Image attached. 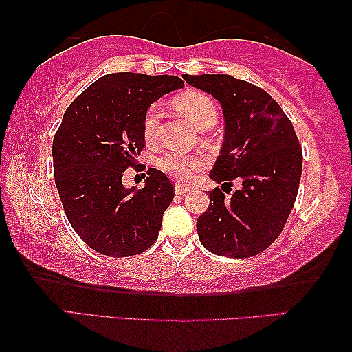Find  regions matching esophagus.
Listing matches in <instances>:
<instances>
[{
	"label": "esophagus",
	"mask_w": 352,
	"mask_h": 352,
	"mask_svg": "<svg viewBox=\"0 0 352 352\" xmlns=\"http://www.w3.org/2000/svg\"><path fill=\"white\" fill-rule=\"evenodd\" d=\"M190 192V188L181 186V184H176V195H186Z\"/></svg>",
	"instance_id": "esophagus-1"
}]
</instances>
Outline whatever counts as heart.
<instances>
[{
	"mask_svg": "<svg viewBox=\"0 0 352 352\" xmlns=\"http://www.w3.org/2000/svg\"><path fill=\"white\" fill-rule=\"evenodd\" d=\"M173 106L199 129L210 128L217 122L218 109L215 101L209 95L201 94V91H184V94L177 95L173 100ZM160 118H162V109L157 104L149 106L145 112V117H143V135H145L146 140H153L157 135ZM155 165L160 171L166 173L168 176L186 182L190 179L195 170L203 168L206 165V157L203 154L168 153L157 159Z\"/></svg>",
	"mask_w": 352,
	"mask_h": 352,
	"instance_id": "heart-1",
	"label": "heart"
}]
</instances>
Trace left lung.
Here are the masks:
<instances>
[{
	"instance_id": "1",
	"label": "left lung",
	"mask_w": 352,
	"mask_h": 352,
	"mask_svg": "<svg viewBox=\"0 0 352 352\" xmlns=\"http://www.w3.org/2000/svg\"><path fill=\"white\" fill-rule=\"evenodd\" d=\"M182 78L223 107L226 131L210 179L241 181L230 198L218 187L210 192L212 204L197 221L201 243L217 256H256L279 237L296 201L302 171L296 132L272 95L254 84L230 74Z\"/></svg>"
}]
</instances>
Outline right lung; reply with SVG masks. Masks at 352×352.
Listing matches in <instances>:
<instances>
[{
  "instance_id": "obj_1",
  "label": "right lung",
  "mask_w": 352,
  "mask_h": 352,
  "mask_svg": "<svg viewBox=\"0 0 352 352\" xmlns=\"http://www.w3.org/2000/svg\"><path fill=\"white\" fill-rule=\"evenodd\" d=\"M184 87L177 76L111 73L96 79L63 113L53 140V165L63 210L91 250L129 257L154 245L175 190L149 168L145 187L122 177L145 148L143 117L160 96Z\"/></svg>"
}]
</instances>
